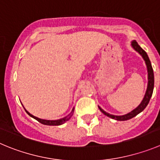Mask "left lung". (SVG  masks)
<instances>
[{"label": "left lung", "mask_w": 160, "mask_h": 160, "mask_svg": "<svg viewBox=\"0 0 160 160\" xmlns=\"http://www.w3.org/2000/svg\"><path fill=\"white\" fill-rule=\"evenodd\" d=\"M131 46L132 47L134 50L137 52L142 57V58L144 59V62L146 64V66H147V70H148V86H147V90H146L145 94H144V96L143 98L142 101L140 103V105H138V107H136L134 110H132V111H130L129 113L126 114H124V115H113V114H110L107 112L104 111L102 108H101L99 106H98V108L100 110V111L102 112V114H104L105 115H107V117L110 118L112 119H115L117 121H126L129 120V119L132 118L133 117L137 116V114H140L141 112H142L143 110L145 109V107H147L149 101H150V98L152 97V93H153V89H154V72H153V69H152V64H151L150 60H149L148 56L147 53L141 48V46H139L138 43L135 41V40H132L131 42Z\"/></svg>", "instance_id": "8db88e82"}]
</instances>
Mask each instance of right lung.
Here are the masks:
<instances>
[{
	"label": "right lung",
	"mask_w": 160,
	"mask_h": 160,
	"mask_svg": "<svg viewBox=\"0 0 160 160\" xmlns=\"http://www.w3.org/2000/svg\"><path fill=\"white\" fill-rule=\"evenodd\" d=\"M24 108V107H23ZM74 107L72 108V110L71 113H70L68 115H67L66 117H64L62 118H60V119H58V120H46V119H41V118H38L35 117V116L32 115L31 114H30L29 112L28 111V110H26V109L24 108L25 111L27 112V114H28L29 116H31V118H35V120H37L38 122H39L40 123L43 124V125H62V124H64L65 122H66L67 121L69 120L70 118H71V117L72 116L73 113H74Z\"/></svg>",
	"instance_id": "right-lung-1"
}]
</instances>
